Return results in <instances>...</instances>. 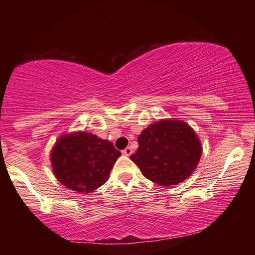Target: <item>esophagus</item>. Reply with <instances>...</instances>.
<instances>
[{"instance_id":"1","label":"esophagus","mask_w":255,"mask_h":255,"mask_svg":"<svg viewBox=\"0 0 255 255\" xmlns=\"http://www.w3.org/2000/svg\"><path fill=\"white\" fill-rule=\"evenodd\" d=\"M131 153H132L131 147H126V148L123 150V154L126 155V156H129V155H131Z\"/></svg>"}]
</instances>
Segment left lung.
<instances>
[{
  "mask_svg": "<svg viewBox=\"0 0 255 255\" xmlns=\"http://www.w3.org/2000/svg\"><path fill=\"white\" fill-rule=\"evenodd\" d=\"M131 161L146 179L174 185L191 175L201 157V145L193 129L180 120H161L144 129Z\"/></svg>",
  "mask_w": 255,
  "mask_h": 255,
  "instance_id": "obj_1",
  "label": "left lung"
}]
</instances>
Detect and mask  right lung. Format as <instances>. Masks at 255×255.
<instances>
[{"mask_svg": "<svg viewBox=\"0 0 255 255\" xmlns=\"http://www.w3.org/2000/svg\"><path fill=\"white\" fill-rule=\"evenodd\" d=\"M122 153L109 140L90 132L64 135L51 150L56 178L76 192H92L106 182Z\"/></svg>", "mask_w": 255, "mask_h": 255, "instance_id": "1", "label": "right lung"}]
</instances>
